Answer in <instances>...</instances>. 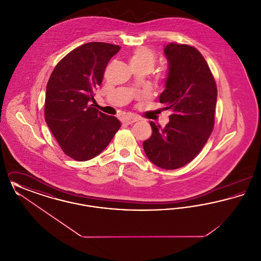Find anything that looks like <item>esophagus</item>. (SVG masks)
Returning a JSON list of instances; mask_svg holds the SVG:
<instances>
[{"mask_svg":"<svg viewBox=\"0 0 261 261\" xmlns=\"http://www.w3.org/2000/svg\"><path fill=\"white\" fill-rule=\"evenodd\" d=\"M139 119L137 117H134V116H127V117L123 118V122L125 124H133L134 122H136Z\"/></svg>","mask_w":261,"mask_h":261,"instance_id":"34e87169","label":"esophagus"}]
</instances>
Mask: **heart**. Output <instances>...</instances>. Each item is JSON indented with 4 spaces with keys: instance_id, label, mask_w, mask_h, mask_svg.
Segmentation results:
<instances>
[{
    "instance_id": "obj_1",
    "label": "heart",
    "mask_w": 261,
    "mask_h": 261,
    "mask_svg": "<svg viewBox=\"0 0 261 261\" xmlns=\"http://www.w3.org/2000/svg\"><path fill=\"white\" fill-rule=\"evenodd\" d=\"M156 62V55L148 47H140L132 51L130 63L134 69H145L149 71Z\"/></svg>"
}]
</instances>
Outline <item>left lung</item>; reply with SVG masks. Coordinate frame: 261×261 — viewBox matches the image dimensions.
<instances>
[{
	"label": "left lung",
	"instance_id": "8db88e82",
	"mask_svg": "<svg viewBox=\"0 0 261 261\" xmlns=\"http://www.w3.org/2000/svg\"><path fill=\"white\" fill-rule=\"evenodd\" d=\"M164 55L168 75L160 101L172 113L163 128L149 122L152 134L143 147L153 164L174 170L192 162L211 136L217 87L207 62L195 47L170 43Z\"/></svg>",
	"mask_w": 261,
	"mask_h": 261
}]
</instances>
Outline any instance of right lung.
Returning a JSON list of instances; mask_svg holds the SVG:
<instances>
[{
	"label": "right lung",
	"instance_id": "obj_1",
	"mask_svg": "<svg viewBox=\"0 0 261 261\" xmlns=\"http://www.w3.org/2000/svg\"><path fill=\"white\" fill-rule=\"evenodd\" d=\"M119 50L109 43L84 44L56 65L48 81L45 120L62 151L77 162L99 154L121 126L116 117L90 105L108 63Z\"/></svg>",
	"mask_w": 261,
	"mask_h": 261
}]
</instances>
